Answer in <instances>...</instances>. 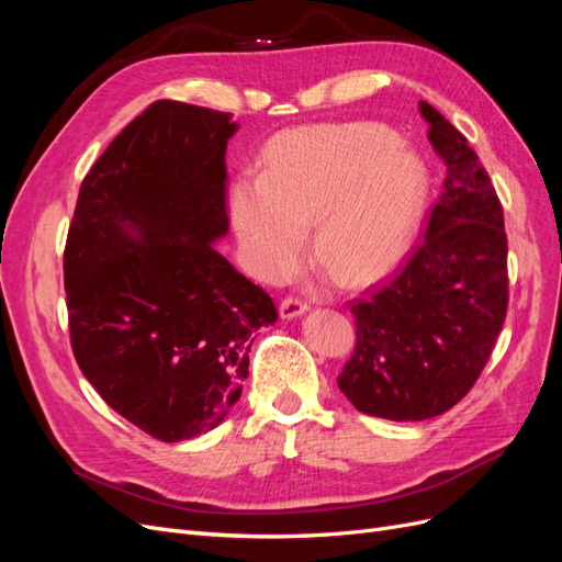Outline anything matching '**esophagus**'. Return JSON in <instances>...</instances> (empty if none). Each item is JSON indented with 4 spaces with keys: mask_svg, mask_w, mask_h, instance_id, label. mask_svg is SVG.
I'll use <instances>...</instances> for the list:
<instances>
[{
    "mask_svg": "<svg viewBox=\"0 0 562 562\" xmlns=\"http://www.w3.org/2000/svg\"><path fill=\"white\" fill-rule=\"evenodd\" d=\"M307 310H310L307 302H302V300H297V297H285V300L281 302L279 314H281V318H297V316H302Z\"/></svg>",
    "mask_w": 562,
    "mask_h": 562,
    "instance_id": "obj_1",
    "label": "esophagus"
}]
</instances>
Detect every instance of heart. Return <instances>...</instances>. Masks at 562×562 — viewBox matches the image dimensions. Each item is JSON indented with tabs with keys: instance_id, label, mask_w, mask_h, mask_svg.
<instances>
[{
	"instance_id": "1",
	"label": "heart",
	"mask_w": 562,
	"mask_h": 562,
	"mask_svg": "<svg viewBox=\"0 0 562 562\" xmlns=\"http://www.w3.org/2000/svg\"><path fill=\"white\" fill-rule=\"evenodd\" d=\"M429 168L398 135L370 122L279 133L265 171L232 182V223L255 277L291 274L312 225L316 258L361 285L398 267L413 248Z\"/></svg>"
}]
</instances>
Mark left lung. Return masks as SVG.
Listing matches in <instances>:
<instances>
[{"label": "left lung", "instance_id": "1", "mask_svg": "<svg viewBox=\"0 0 562 562\" xmlns=\"http://www.w3.org/2000/svg\"><path fill=\"white\" fill-rule=\"evenodd\" d=\"M448 173L424 239L394 279L351 302L356 349L337 378L356 411L443 415L483 372L508 307L504 211L467 138L419 103Z\"/></svg>", "mask_w": 562, "mask_h": 562}]
</instances>
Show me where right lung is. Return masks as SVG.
Here are the masks:
<instances>
[{
    "mask_svg": "<svg viewBox=\"0 0 562 562\" xmlns=\"http://www.w3.org/2000/svg\"><path fill=\"white\" fill-rule=\"evenodd\" d=\"M232 114L157 100L79 187L65 244L75 359L114 413L164 443L215 429L241 396L274 302L213 244L229 232Z\"/></svg>",
    "mask_w": 562,
    "mask_h": 562,
    "instance_id": "1",
    "label": "right lung"
}]
</instances>
